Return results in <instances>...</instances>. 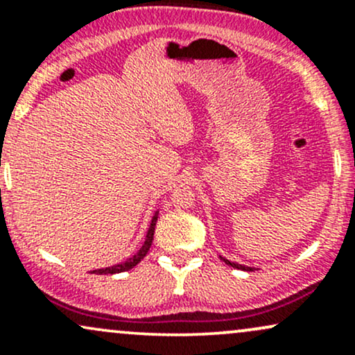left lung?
<instances>
[{
    "mask_svg": "<svg viewBox=\"0 0 355 355\" xmlns=\"http://www.w3.org/2000/svg\"><path fill=\"white\" fill-rule=\"evenodd\" d=\"M220 259H222V260H223V262H225V263H227V266H230V267H234V268H239V270H247V272H252V270H255V268H252V267H245V266H240V263L230 262V260L223 259V257H220Z\"/></svg>",
    "mask_w": 355,
    "mask_h": 355,
    "instance_id": "8db88e82",
    "label": "left lung"
}]
</instances>
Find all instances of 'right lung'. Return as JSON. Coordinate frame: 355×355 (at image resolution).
<instances>
[{"mask_svg":"<svg viewBox=\"0 0 355 355\" xmlns=\"http://www.w3.org/2000/svg\"><path fill=\"white\" fill-rule=\"evenodd\" d=\"M157 218H158V214H155L153 218H152V223H150V229H148V232H146V239H145L144 245H141V248L137 252L135 255H132V257H130V259H126L125 262L116 263V266H113V267L98 268V270H93L92 274H98V275H101V274H120V272H126V270H130V268H133L135 266H138V263L141 262V259H144V257L148 254L150 245H152V242H153L155 223H157Z\"/></svg>","mask_w":355,"mask_h":355,"instance_id":"1","label":"right lung"}]
</instances>
